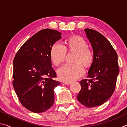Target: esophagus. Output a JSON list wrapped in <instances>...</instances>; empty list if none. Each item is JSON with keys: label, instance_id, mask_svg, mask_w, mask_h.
I'll return each mask as SVG.
<instances>
[{"label": "esophagus", "instance_id": "obj_1", "mask_svg": "<svg viewBox=\"0 0 127 127\" xmlns=\"http://www.w3.org/2000/svg\"><path fill=\"white\" fill-rule=\"evenodd\" d=\"M63 83H64V84H65V85H70L72 83V82L66 81V82H64Z\"/></svg>", "mask_w": 127, "mask_h": 127}]
</instances>
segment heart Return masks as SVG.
Masks as SVG:
<instances>
[{"mask_svg":"<svg viewBox=\"0 0 127 127\" xmlns=\"http://www.w3.org/2000/svg\"><path fill=\"white\" fill-rule=\"evenodd\" d=\"M65 46L55 43L50 50V59L55 65L58 66L65 61L66 51H76L74 64H64L58 70L59 78L64 81H72L79 78L84 74L85 67L91 66L94 58L93 51L90 48L84 38L78 35H72L65 40ZM82 63L81 64V63Z\"/></svg>","mask_w":127,"mask_h":127,"instance_id":"b5f03b06","label":"heart"}]
</instances>
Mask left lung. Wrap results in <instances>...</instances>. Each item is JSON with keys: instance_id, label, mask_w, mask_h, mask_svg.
I'll return each instance as SVG.
<instances>
[{"instance_id": "left-lung-1", "label": "left lung", "mask_w": 127, "mask_h": 127, "mask_svg": "<svg viewBox=\"0 0 127 127\" xmlns=\"http://www.w3.org/2000/svg\"><path fill=\"white\" fill-rule=\"evenodd\" d=\"M93 49L94 58L87 77L80 81L77 99L87 107L98 106L109 99L115 89L119 73L118 55L110 42L101 33L86 29Z\"/></svg>"}]
</instances>
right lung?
<instances>
[{"label": "right lung", "instance_id": "obj_1", "mask_svg": "<svg viewBox=\"0 0 127 127\" xmlns=\"http://www.w3.org/2000/svg\"><path fill=\"white\" fill-rule=\"evenodd\" d=\"M61 33L46 29L35 33L17 51L13 60V86L23 106L43 113L54 102L55 88L61 84L51 66L50 50Z\"/></svg>", "mask_w": 127, "mask_h": 127}]
</instances>
